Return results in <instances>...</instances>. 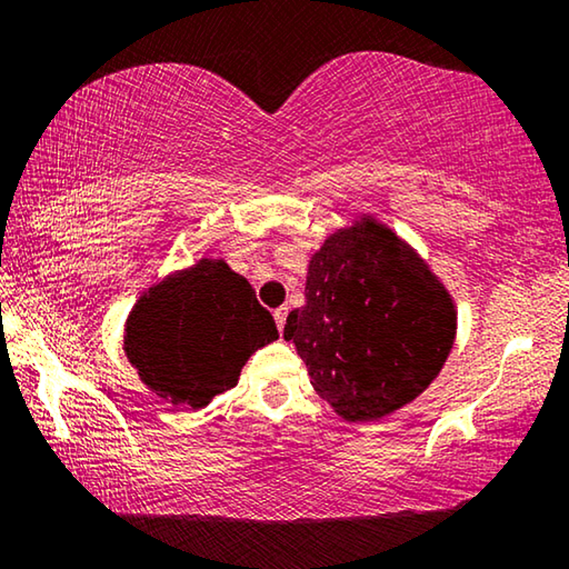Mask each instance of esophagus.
<instances>
[{"label":"esophagus","instance_id":"esophagus-1","mask_svg":"<svg viewBox=\"0 0 569 569\" xmlns=\"http://www.w3.org/2000/svg\"><path fill=\"white\" fill-rule=\"evenodd\" d=\"M286 316H288V308H286V306L276 308V311H273V319H276L278 331H283V326H286Z\"/></svg>","mask_w":569,"mask_h":569}]
</instances>
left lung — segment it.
I'll return each mask as SVG.
<instances>
[{
	"label": "left lung",
	"instance_id": "8db88e82",
	"mask_svg": "<svg viewBox=\"0 0 569 569\" xmlns=\"http://www.w3.org/2000/svg\"><path fill=\"white\" fill-rule=\"evenodd\" d=\"M455 333L445 283L391 228L366 216L311 256L306 303L288 313L283 339L339 417L373 421L439 377Z\"/></svg>",
	"mask_w": 569,
	"mask_h": 569
}]
</instances>
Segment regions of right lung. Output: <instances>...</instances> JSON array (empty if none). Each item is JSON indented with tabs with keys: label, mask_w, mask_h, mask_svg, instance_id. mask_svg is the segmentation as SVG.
<instances>
[{
	"label": "right lung",
	"mask_w": 569,
	"mask_h": 569,
	"mask_svg": "<svg viewBox=\"0 0 569 569\" xmlns=\"http://www.w3.org/2000/svg\"><path fill=\"white\" fill-rule=\"evenodd\" d=\"M278 339L273 316L226 261L200 258L140 296L124 353L142 383L172 407L200 409L233 389L246 361Z\"/></svg>",
	"instance_id": "add662e5"
}]
</instances>
